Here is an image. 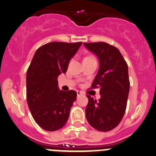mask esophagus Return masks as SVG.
<instances>
[{
	"mask_svg": "<svg viewBox=\"0 0 156 156\" xmlns=\"http://www.w3.org/2000/svg\"><path fill=\"white\" fill-rule=\"evenodd\" d=\"M76 94H77V97H80V95L83 94V93H82V92H81V91H76Z\"/></svg>",
	"mask_w": 156,
	"mask_h": 156,
	"instance_id": "esophagus-1",
	"label": "esophagus"
}]
</instances>
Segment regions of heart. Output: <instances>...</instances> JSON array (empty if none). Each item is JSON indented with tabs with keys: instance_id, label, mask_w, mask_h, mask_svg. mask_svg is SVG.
I'll list each match as a JSON object with an SVG mask.
<instances>
[{
	"instance_id": "b5f03b06",
	"label": "heart",
	"mask_w": 156,
	"mask_h": 156,
	"mask_svg": "<svg viewBox=\"0 0 156 156\" xmlns=\"http://www.w3.org/2000/svg\"><path fill=\"white\" fill-rule=\"evenodd\" d=\"M86 58H93V57H91V56H88V57H86Z\"/></svg>"
}]
</instances>
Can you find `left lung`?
<instances>
[{
  "label": "left lung",
  "instance_id": "left-lung-1",
  "mask_svg": "<svg viewBox=\"0 0 156 156\" xmlns=\"http://www.w3.org/2000/svg\"><path fill=\"white\" fill-rule=\"evenodd\" d=\"M99 58L100 68L91 88H100V99L86 95L88 103L85 117L98 131L113 129L121 121L126 108L129 91L128 65L119 50L105 42L84 43Z\"/></svg>",
  "mask_w": 156,
  "mask_h": 156
}]
</instances>
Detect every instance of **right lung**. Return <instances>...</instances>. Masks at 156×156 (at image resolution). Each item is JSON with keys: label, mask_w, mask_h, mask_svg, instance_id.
<instances>
[{"label": "right lung", "mask_w": 156, "mask_h": 156, "mask_svg": "<svg viewBox=\"0 0 156 156\" xmlns=\"http://www.w3.org/2000/svg\"><path fill=\"white\" fill-rule=\"evenodd\" d=\"M82 42L53 41L36 51L27 71V100L36 123L46 131L62 128L76 99L73 90L58 87V75L66 73L68 64Z\"/></svg>", "instance_id": "obj_1"}]
</instances>
